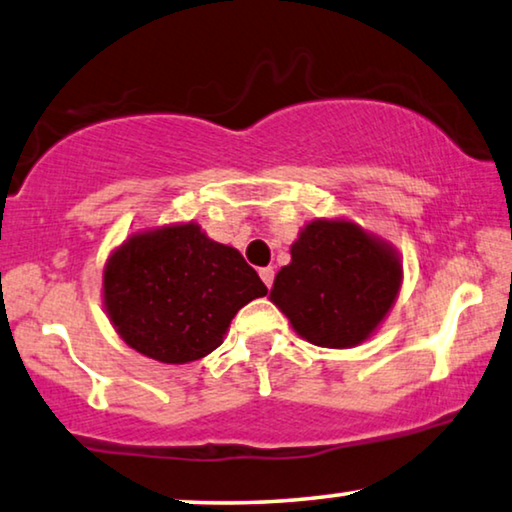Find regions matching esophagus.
<instances>
[{"label": "esophagus", "mask_w": 512, "mask_h": 512, "mask_svg": "<svg viewBox=\"0 0 512 512\" xmlns=\"http://www.w3.org/2000/svg\"><path fill=\"white\" fill-rule=\"evenodd\" d=\"M273 276H276V271L271 269V266H264V269H259V278H262V282L266 287L271 289V285H273Z\"/></svg>", "instance_id": "esophagus-1"}]
</instances>
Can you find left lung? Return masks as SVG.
I'll use <instances>...</instances> for the list:
<instances>
[{
	"instance_id": "obj_1",
	"label": "left lung",
	"mask_w": 512,
	"mask_h": 512,
	"mask_svg": "<svg viewBox=\"0 0 512 512\" xmlns=\"http://www.w3.org/2000/svg\"><path fill=\"white\" fill-rule=\"evenodd\" d=\"M289 253L269 299L303 340L349 349L377 333L402 287V257L391 243L349 218H315Z\"/></svg>"
}]
</instances>
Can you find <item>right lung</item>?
I'll use <instances>...</instances> for the list:
<instances>
[{
    "mask_svg": "<svg viewBox=\"0 0 512 512\" xmlns=\"http://www.w3.org/2000/svg\"><path fill=\"white\" fill-rule=\"evenodd\" d=\"M101 292L128 347L183 365L223 345L236 312L269 289L239 250L190 220L126 236L103 266Z\"/></svg>",
    "mask_w": 512,
    "mask_h": 512,
    "instance_id": "1",
    "label": "right lung"
}]
</instances>
